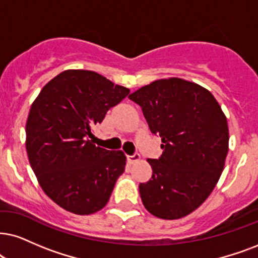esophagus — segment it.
Listing matches in <instances>:
<instances>
[{"mask_svg": "<svg viewBox=\"0 0 258 258\" xmlns=\"http://www.w3.org/2000/svg\"><path fill=\"white\" fill-rule=\"evenodd\" d=\"M140 159V155L139 153H133L132 156H127V162L128 163H135V162H137V161H139Z\"/></svg>", "mask_w": 258, "mask_h": 258, "instance_id": "obj_1", "label": "esophagus"}]
</instances>
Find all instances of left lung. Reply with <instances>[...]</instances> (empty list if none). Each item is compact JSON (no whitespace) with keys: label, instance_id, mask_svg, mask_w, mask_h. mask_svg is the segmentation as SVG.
<instances>
[{"label":"left lung","instance_id":"1","mask_svg":"<svg viewBox=\"0 0 258 258\" xmlns=\"http://www.w3.org/2000/svg\"><path fill=\"white\" fill-rule=\"evenodd\" d=\"M140 106L163 153L150 158L151 178L139 184L146 210L161 219H178L212 193L229 151V127L214 96L181 78L158 80L128 96Z\"/></svg>","mask_w":258,"mask_h":258}]
</instances>
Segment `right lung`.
Returning a JSON list of instances; mask_svg holds the SVG:
<instances>
[{
    "instance_id": "right-lung-1",
    "label": "right lung",
    "mask_w": 258,
    "mask_h": 258,
    "mask_svg": "<svg viewBox=\"0 0 258 258\" xmlns=\"http://www.w3.org/2000/svg\"><path fill=\"white\" fill-rule=\"evenodd\" d=\"M128 93L94 71L67 70L35 99L26 123V150L39 184L58 206L86 216L108 202L126 157L96 146L91 130Z\"/></svg>"
}]
</instances>
